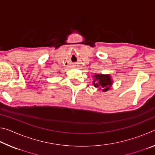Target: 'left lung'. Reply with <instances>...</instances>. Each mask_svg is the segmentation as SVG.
Returning <instances> with one entry per match:
<instances>
[{
	"instance_id": "left-lung-1",
	"label": "left lung",
	"mask_w": 155,
	"mask_h": 155,
	"mask_svg": "<svg viewBox=\"0 0 155 155\" xmlns=\"http://www.w3.org/2000/svg\"><path fill=\"white\" fill-rule=\"evenodd\" d=\"M93 78L92 83L94 87L99 88V90H102L103 92L109 90L114 83V81L109 74H95Z\"/></svg>"
}]
</instances>
